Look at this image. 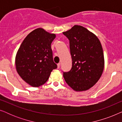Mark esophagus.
Instances as JSON below:
<instances>
[{
	"mask_svg": "<svg viewBox=\"0 0 122 122\" xmlns=\"http://www.w3.org/2000/svg\"><path fill=\"white\" fill-rule=\"evenodd\" d=\"M60 66H61V64H60V63H58V64H57V68H58V69H59V68H60Z\"/></svg>",
	"mask_w": 122,
	"mask_h": 122,
	"instance_id": "1",
	"label": "esophagus"
}]
</instances>
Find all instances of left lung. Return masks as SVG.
<instances>
[{
    "instance_id": "obj_1",
    "label": "left lung",
    "mask_w": 122,
    "mask_h": 122,
    "mask_svg": "<svg viewBox=\"0 0 122 122\" xmlns=\"http://www.w3.org/2000/svg\"><path fill=\"white\" fill-rule=\"evenodd\" d=\"M69 40L72 67L63 76L75 91L88 90L99 81L104 68L101 41L94 34L81 25H75L63 32Z\"/></svg>"
}]
</instances>
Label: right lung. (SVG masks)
<instances>
[{
	"mask_svg": "<svg viewBox=\"0 0 122 122\" xmlns=\"http://www.w3.org/2000/svg\"><path fill=\"white\" fill-rule=\"evenodd\" d=\"M56 36L37 28L23 41L15 56L16 70L23 81L33 87L44 84L57 68L53 59L51 44Z\"/></svg>",
	"mask_w": 122,
	"mask_h": 122,
	"instance_id": "right-lung-1",
	"label": "right lung"
}]
</instances>
